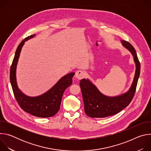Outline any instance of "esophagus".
<instances>
[{
	"instance_id": "obj_1",
	"label": "esophagus",
	"mask_w": 151,
	"mask_h": 151,
	"mask_svg": "<svg viewBox=\"0 0 151 151\" xmlns=\"http://www.w3.org/2000/svg\"><path fill=\"white\" fill-rule=\"evenodd\" d=\"M84 76V73L82 70H78L75 73V77L78 79H81Z\"/></svg>"
}]
</instances>
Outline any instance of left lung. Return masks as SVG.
I'll return each instance as SVG.
<instances>
[{
  "mask_svg": "<svg viewBox=\"0 0 151 151\" xmlns=\"http://www.w3.org/2000/svg\"><path fill=\"white\" fill-rule=\"evenodd\" d=\"M122 46L131 52L136 64V71L131 87L126 93L109 97L102 94L88 79H82L79 85L81 89L85 114L91 118H105L114 115L126 107L132 100L140 75V64L134 47L130 43L121 40Z\"/></svg>",
  "mask_w": 151,
  "mask_h": 151,
  "instance_id": "left-lung-1",
  "label": "left lung"
}]
</instances>
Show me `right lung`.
Segmentation results:
<instances>
[{
	"label": "right lung",
	"mask_w": 151,
	"mask_h": 151,
	"mask_svg": "<svg viewBox=\"0 0 151 151\" xmlns=\"http://www.w3.org/2000/svg\"><path fill=\"white\" fill-rule=\"evenodd\" d=\"M35 36V35H33L27 37L17 47L10 69V82L15 99L21 109L35 116L48 118L53 116L58 112L63 94L72 83V78L75 73L71 72L64 75L51 89L40 96L30 97L22 93L18 88L17 83V66L24 42Z\"/></svg>",
	"instance_id": "obj_1"
}]
</instances>
